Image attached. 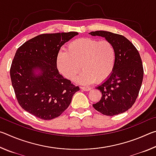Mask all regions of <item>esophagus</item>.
Listing matches in <instances>:
<instances>
[{
  "label": "esophagus",
  "mask_w": 156,
  "mask_h": 156,
  "mask_svg": "<svg viewBox=\"0 0 156 156\" xmlns=\"http://www.w3.org/2000/svg\"><path fill=\"white\" fill-rule=\"evenodd\" d=\"M80 89L82 90L85 91H88L91 90V87H81Z\"/></svg>",
  "instance_id": "esophagus-1"
}]
</instances>
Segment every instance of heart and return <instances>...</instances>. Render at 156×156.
I'll list each match as a JSON object with an SVG mask.
<instances>
[{
  "label": "heart",
  "instance_id": "1",
  "mask_svg": "<svg viewBox=\"0 0 156 156\" xmlns=\"http://www.w3.org/2000/svg\"><path fill=\"white\" fill-rule=\"evenodd\" d=\"M116 58L115 47L110 41L91 38H78L71 42L66 51H60L56 58L57 67L66 78H77L80 84H86L96 80L100 83L112 74Z\"/></svg>",
  "mask_w": 156,
  "mask_h": 156
}]
</instances>
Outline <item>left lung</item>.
<instances>
[{
  "label": "left lung",
  "instance_id": "obj_1",
  "mask_svg": "<svg viewBox=\"0 0 156 156\" xmlns=\"http://www.w3.org/2000/svg\"><path fill=\"white\" fill-rule=\"evenodd\" d=\"M89 34L105 37L113 44L116 53L114 69L109 77L96 87L102 97L93 107L105 115L122 113L135 103L143 80L144 69L139 52L127 38L120 34L106 31Z\"/></svg>",
  "mask_w": 156,
  "mask_h": 156
}]
</instances>
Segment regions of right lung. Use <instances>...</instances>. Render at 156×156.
Listing matches in <instances>:
<instances>
[{
    "mask_svg": "<svg viewBox=\"0 0 156 156\" xmlns=\"http://www.w3.org/2000/svg\"><path fill=\"white\" fill-rule=\"evenodd\" d=\"M78 34H41L17 49L10 77L18 104L26 112L42 120H52L69 106L80 88L60 74L56 58L60 47ZM36 69L40 70L38 75L34 73Z\"/></svg>",
    "mask_w": 156,
    "mask_h": 156,
    "instance_id": "1",
    "label": "right lung"
}]
</instances>
